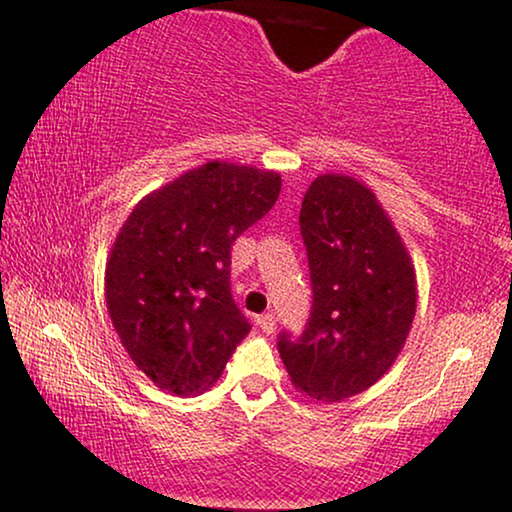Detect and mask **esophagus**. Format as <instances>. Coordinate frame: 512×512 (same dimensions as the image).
<instances>
[{"instance_id": "esophagus-1", "label": "esophagus", "mask_w": 512, "mask_h": 512, "mask_svg": "<svg viewBox=\"0 0 512 512\" xmlns=\"http://www.w3.org/2000/svg\"><path fill=\"white\" fill-rule=\"evenodd\" d=\"M257 325L262 327V332L271 335V332L276 330V316H274V313H262V316L257 318Z\"/></svg>"}]
</instances>
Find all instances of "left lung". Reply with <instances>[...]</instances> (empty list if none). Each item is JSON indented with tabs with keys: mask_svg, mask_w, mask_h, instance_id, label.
<instances>
[{
	"mask_svg": "<svg viewBox=\"0 0 512 512\" xmlns=\"http://www.w3.org/2000/svg\"><path fill=\"white\" fill-rule=\"evenodd\" d=\"M299 229L313 306L302 337H278L292 386L342 403L391 370L417 313V276L403 238L370 187L318 175L306 189Z\"/></svg>",
	"mask_w": 512,
	"mask_h": 512,
	"instance_id": "8db88e82",
	"label": "left lung"
}]
</instances>
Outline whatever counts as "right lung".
Segmentation results:
<instances>
[{"mask_svg":"<svg viewBox=\"0 0 512 512\" xmlns=\"http://www.w3.org/2000/svg\"><path fill=\"white\" fill-rule=\"evenodd\" d=\"M281 194L274 170L208 161L147 194L109 252L105 299L138 370L161 391L203 393L250 332L231 299V245Z\"/></svg>","mask_w":512,"mask_h":512,"instance_id":"add662e5","label":"right lung"}]
</instances>
